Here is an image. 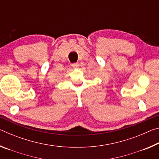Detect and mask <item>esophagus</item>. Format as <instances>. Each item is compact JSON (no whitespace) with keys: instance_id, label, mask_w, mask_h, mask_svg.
Listing matches in <instances>:
<instances>
[{"instance_id":"34e87169","label":"esophagus","mask_w":159,"mask_h":159,"mask_svg":"<svg viewBox=\"0 0 159 159\" xmlns=\"http://www.w3.org/2000/svg\"><path fill=\"white\" fill-rule=\"evenodd\" d=\"M71 66L73 67V68H79V64L76 62V63H74V64H71Z\"/></svg>"}]
</instances>
